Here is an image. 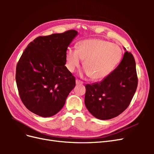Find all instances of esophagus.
Here are the masks:
<instances>
[{
    "mask_svg": "<svg viewBox=\"0 0 154 154\" xmlns=\"http://www.w3.org/2000/svg\"><path fill=\"white\" fill-rule=\"evenodd\" d=\"M83 83V82H82L81 80H78V79L76 80V85H82Z\"/></svg>",
    "mask_w": 154,
    "mask_h": 154,
    "instance_id": "34e87169",
    "label": "esophagus"
}]
</instances>
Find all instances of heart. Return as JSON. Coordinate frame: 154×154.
Here are the masks:
<instances>
[{
	"mask_svg": "<svg viewBox=\"0 0 154 154\" xmlns=\"http://www.w3.org/2000/svg\"><path fill=\"white\" fill-rule=\"evenodd\" d=\"M123 51L116 44L101 39L82 41L77 49H69L66 53V66L71 72L80 66L83 67L93 80H101L113 71L122 59Z\"/></svg>",
	"mask_w": 154,
	"mask_h": 154,
	"instance_id": "heart-1",
	"label": "heart"
}]
</instances>
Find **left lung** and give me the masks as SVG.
Listing matches in <instances>:
<instances>
[{
    "instance_id": "obj_1",
    "label": "left lung",
    "mask_w": 154,
    "mask_h": 154,
    "mask_svg": "<svg viewBox=\"0 0 154 154\" xmlns=\"http://www.w3.org/2000/svg\"><path fill=\"white\" fill-rule=\"evenodd\" d=\"M138 78L132 54L126 51L122 61L99 83L85 85V104L95 118L117 117L127 109L137 89Z\"/></svg>"
}]
</instances>
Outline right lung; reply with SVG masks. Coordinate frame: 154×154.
I'll list each match as a JSON object with an SVG mask.
<instances>
[{
	"label": "right lung",
	"instance_id": "add662e5",
	"mask_svg": "<svg viewBox=\"0 0 154 154\" xmlns=\"http://www.w3.org/2000/svg\"><path fill=\"white\" fill-rule=\"evenodd\" d=\"M77 34L71 29L40 36L23 52L15 79L21 101L32 113L44 118L57 114L75 87L76 79L65 65L68 46Z\"/></svg>",
	"mask_w": 154,
	"mask_h": 154
}]
</instances>
